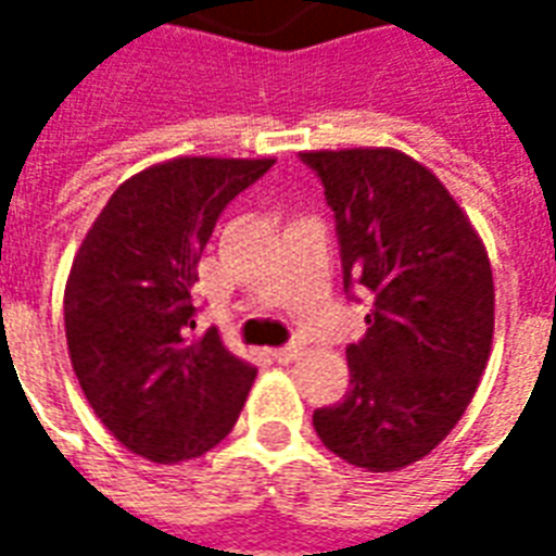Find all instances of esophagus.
Wrapping results in <instances>:
<instances>
[{"instance_id": "obj_1", "label": "esophagus", "mask_w": 556, "mask_h": 556, "mask_svg": "<svg viewBox=\"0 0 556 556\" xmlns=\"http://www.w3.org/2000/svg\"><path fill=\"white\" fill-rule=\"evenodd\" d=\"M300 355H303V349L300 346H282V349H274V352H270V357H274L277 364H294Z\"/></svg>"}]
</instances>
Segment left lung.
Listing matches in <instances>:
<instances>
[{"label": "left lung", "instance_id": "1", "mask_svg": "<svg viewBox=\"0 0 556 556\" xmlns=\"http://www.w3.org/2000/svg\"><path fill=\"white\" fill-rule=\"evenodd\" d=\"M300 159L334 210L343 288L369 300L349 392L314 430L349 465L389 473L439 447L473 401L493 343L491 260L447 187L404 152Z\"/></svg>", "mask_w": 556, "mask_h": 556}]
</instances>
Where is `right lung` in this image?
Returning a JSON list of instances; mask_svg holds the SVG:
<instances>
[{
  "mask_svg": "<svg viewBox=\"0 0 556 556\" xmlns=\"http://www.w3.org/2000/svg\"><path fill=\"white\" fill-rule=\"evenodd\" d=\"M274 159H173L126 178L65 282V340L94 415L126 450L176 465L233 430L256 369L192 334L199 260L222 210Z\"/></svg>",
  "mask_w": 556,
  "mask_h": 556,
  "instance_id": "add662e5",
  "label": "right lung"
}]
</instances>
